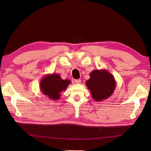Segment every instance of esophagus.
<instances>
[{
  "instance_id": "obj_1",
  "label": "esophagus",
  "mask_w": 151,
  "mask_h": 151,
  "mask_svg": "<svg viewBox=\"0 0 151 151\" xmlns=\"http://www.w3.org/2000/svg\"><path fill=\"white\" fill-rule=\"evenodd\" d=\"M74 81L76 84H81V79H76Z\"/></svg>"
}]
</instances>
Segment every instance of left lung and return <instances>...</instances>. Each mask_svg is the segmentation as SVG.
Wrapping results in <instances>:
<instances>
[{"instance_id":"1","label":"left lung","mask_w":151,"mask_h":151,"mask_svg":"<svg viewBox=\"0 0 151 151\" xmlns=\"http://www.w3.org/2000/svg\"><path fill=\"white\" fill-rule=\"evenodd\" d=\"M89 76L86 85L95 101H102L111 96L116 86L115 77L111 73L106 69L94 70Z\"/></svg>"}]
</instances>
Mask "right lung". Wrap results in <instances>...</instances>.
Returning a JSON list of instances; mask_svg holds the SVG:
<instances>
[{"mask_svg": "<svg viewBox=\"0 0 151 151\" xmlns=\"http://www.w3.org/2000/svg\"><path fill=\"white\" fill-rule=\"evenodd\" d=\"M71 83L70 80L62 79L58 74H47L40 83V90L47 98L57 101L60 99L61 93Z\"/></svg>", "mask_w": 151, "mask_h": 151, "instance_id": "right-lung-1", "label": "right lung"}]
</instances>
